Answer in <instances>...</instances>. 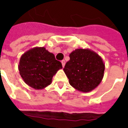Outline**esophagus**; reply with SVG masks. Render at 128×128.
<instances>
[{
	"instance_id": "1",
	"label": "esophagus",
	"mask_w": 128,
	"mask_h": 128,
	"mask_svg": "<svg viewBox=\"0 0 128 128\" xmlns=\"http://www.w3.org/2000/svg\"><path fill=\"white\" fill-rule=\"evenodd\" d=\"M65 64H66V62H65V60H62V66L64 67V66H65Z\"/></svg>"
}]
</instances>
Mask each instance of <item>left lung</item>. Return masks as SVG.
<instances>
[{
    "label": "left lung",
    "instance_id": "obj_1",
    "mask_svg": "<svg viewBox=\"0 0 128 128\" xmlns=\"http://www.w3.org/2000/svg\"><path fill=\"white\" fill-rule=\"evenodd\" d=\"M64 71L69 84L78 90L88 92L101 83L105 64L102 58L90 49L78 48L69 55Z\"/></svg>",
    "mask_w": 128,
    "mask_h": 128
}]
</instances>
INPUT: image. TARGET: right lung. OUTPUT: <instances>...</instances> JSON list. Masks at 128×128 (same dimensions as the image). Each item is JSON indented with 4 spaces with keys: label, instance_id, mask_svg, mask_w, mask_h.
Segmentation results:
<instances>
[{
    "label": "right lung",
    "instance_id": "1",
    "mask_svg": "<svg viewBox=\"0 0 128 128\" xmlns=\"http://www.w3.org/2000/svg\"><path fill=\"white\" fill-rule=\"evenodd\" d=\"M62 68L60 61L44 47H35L21 56L18 65L24 82L33 88L43 89L52 82L53 75Z\"/></svg>",
    "mask_w": 128,
    "mask_h": 128
}]
</instances>
